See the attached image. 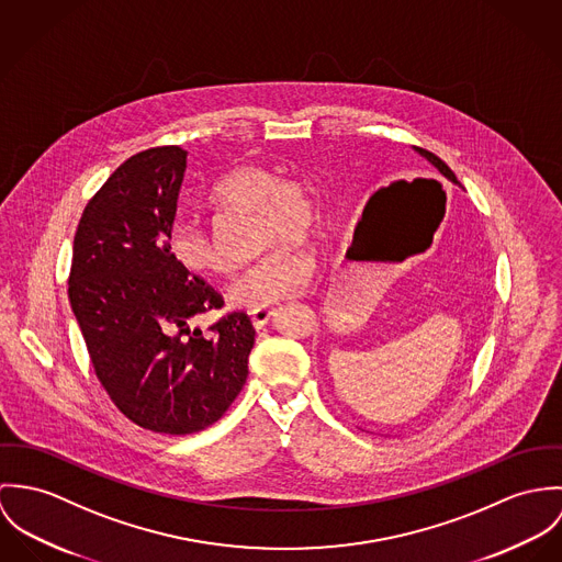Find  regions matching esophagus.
<instances>
[{
    "instance_id": "1",
    "label": "esophagus",
    "mask_w": 562,
    "mask_h": 562,
    "mask_svg": "<svg viewBox=\"0 0 562 562\" xmlns=\"http://www.w3.org/2000/svg\"><path fill=\"white\" fill-rule=\"evenodd\" d=\"M271 316H273L271 308H256V311L250 312L251 325L256 329H262L271 321Z\"/></svg>"
}]
</instances>
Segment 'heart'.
<instances>
[{
	"mask_svg": "<svg viewBox=\"0 0 562 562\" xmlns=\"http://www.w3.org/2000/svg\"><path fill=\"white\" fill-rule=\"evenodd\" d=\"M211 200L217 206L258 209L265 244L311 239L318 226V204L300 179H280L265 166H241L222 177ZM168 250L191 273L213 276L224 271V260L198 217L181 215L168 233ZM316 271L312 251L278 246L248 265L231 284V300L244 308H265L302 295Z\"/></svg>",
	"mask_w": 562,
	"mask_h": 562,
	"instance_id": "obj_1",
	"label": "heart"
}]
</instances>
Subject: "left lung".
Instances as JSON below:
<instances>
[{
  "label": "left lung",
  "instance_id": "obj_1",
  "mask_svg": "<svg viewBox=\"0 0 562 562\" xmlns=\"http://www.w3.org/2000/svg\"><path fill=\"white\" fill-rule=\"evenodd\" d=\"M414 150H416L420 157H425V159H427V161H429V164L436 168L437 172H439L443 179H448L450 183L459 186V181H457L454 172H452V170H450V168H448V166H446V164H443L439 157H436L434 153H429V150H425V148H414ZM459 188H461V186H459ZM358 228H360V226H358ZM356 233H362V231H356ZM356 237H358V235H356ZM353 244H356V241H353Z\"/></svg>",
  "mask_w": 562,
  "mask_h": 562
}]
</instances>
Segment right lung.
Here are the masks:
<instances>
[{"label": "right lung", "mask_w": 562, "mask_h": 562, "mask_svg": "<svg viewBox=\"0 0 562 562\" xmlns=\"http://www.w3.org/2000/svg\"><path fill=\"white\" fill-rule=\"evenodd\" d=\"M188 150L148 148L86 204L72 241L70 308L94 373L142 429L189 436L217 423L248 379L254 327L168 250Z\"/></svg>", "instance_id": "1"}]
</instances>
